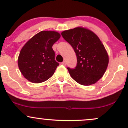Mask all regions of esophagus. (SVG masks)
<instances>
[{
    "instance_id": "1",
    "label": "esophagus",
    "mask_w": 128,
    "mask_h": 128,
    "mask_svg": "<svg viewBox=\"0 0 128 128\" xmlns=\"http://www.w3.org/2000/svg\"><path fill=\"white\" fill-rule=\"evenodd\" d=\"M61 64H62V65H63V66H66V61H63L62 62H61Z\"/></svg>"
}]
</instances>
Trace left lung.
I'll list each match as a JSON object with an SVG mask.
<instances>
[{"instance_id":"8db88e82","label":"left lung","mask_w":128,"mask_h":128,"mask_svg":"<svg viewBox=\"0 0 128 128\" xmlns=\"http://www.w3.org/2000/svg\"><path fill=\"white\" fill-rule=\"evenodd\" d=\"M61 35L72 46L77 57L75 68L67 67L71 77L82 86L97 82L105 73L109 62L108 53L99 38L82 27L64 30Z\"/></svg>"}]
</instances>
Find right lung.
Segmentation results:
<instances>
[{
	"label": "right lung",
	"instance_id": "right-lung-1",
	"mask_svg": "<svg viewBox=\"0 0 128 128\" xmlns=\"http://www.w3.org/2000/svg\"><path fill=\"white\" fill-rule=\"evenodd\" d=\"M60 33L42 30L32 36L20 50L18 58L20 71L33 83H41L54 74L59 63L55 60L52 46L60 39Z\"/></svg>",
	"mask_w": 128,
	"mask_h": 128
}]
</instances>
